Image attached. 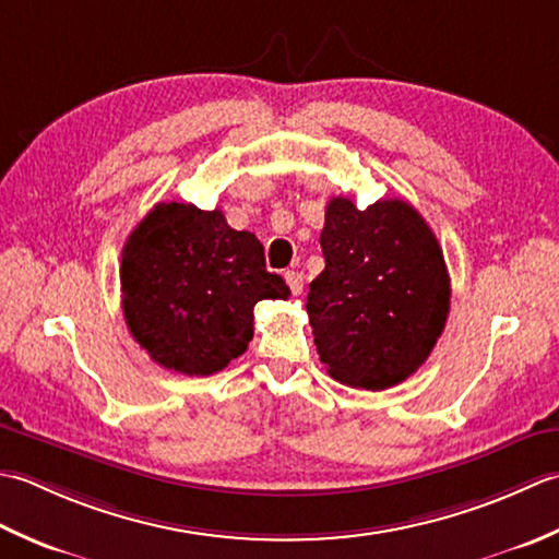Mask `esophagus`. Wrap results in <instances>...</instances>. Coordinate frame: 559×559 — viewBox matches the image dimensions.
I'll list each match as a JSON object with an SVG mask.
<instances>
[{
  "label": "esophagus",
  "mask_w": 559,
  "mask_h": 559,
  "mask_svg": "<svg viewBox=\"0 0 559 559\" xmlns=\"http://www.w3.org/2000/svg\"><path fill=\"white\" fill-rule=\"evenodd\" d=\"M284 280H287L292 294H301V289H304V275H301L299 270H289V272H284Z\"/></svg>",
  "instance_id": "obj_1"
}]
</instances>
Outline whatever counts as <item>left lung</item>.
I'll list each match as a JSON object with an SVG mask.
<instances>
[{
  "mask_svg": "<svg viewBox=\"0 0 559 559\" xmlns=\"http://www.w3.org/2000/svg\"><path fill=\"white\" fill-rule=\"evenodd\" d=\"M321 248L325 270L311 282L306 311L328 373L367 391L405 381L449 316L451 284L435 231L405 200L357 210L333 198Z\"/></svg>",
  "mask_w": 559,
  "mask_h": 559,
  "instance_id": "1",
  "label": "left lung"
}]
</instances>
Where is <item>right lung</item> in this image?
Segmentation results:
<instances>
[{"mask_svg": "<svg viewBox=\"0 0 559 559\" xmlns=\"http://www.w3.org/2000/svg\"><path fill=\"white\" fill-rule=\"evenodd\" d=\"M122 313L132 337L164 369L210 376L253 340V306L287 299L265 270L263 243L222 210L158 202L134 226L120 263Z\"/></svg>", "mask_w": 559, "mask_h": 559, "instance_id": "add662e5", "label": "right lung"}]
</instances>
